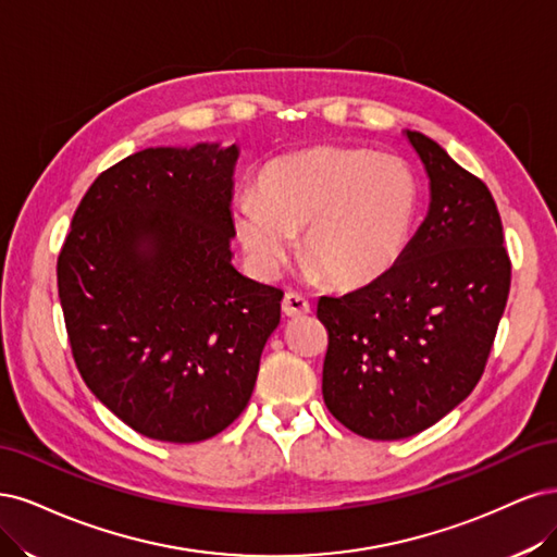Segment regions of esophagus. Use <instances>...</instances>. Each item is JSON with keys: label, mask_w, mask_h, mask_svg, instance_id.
<instances>
[{"label": "esophagus", "mask_w": 557, "mask_h": 557, "mask_svg": "<svg viewBox=\"0 0 557 557\" xmlns=\"http://www.w3.org/2000/svg\"><path fill=\"white\" fill-rule=\"evenodd\" d=\"M282 312L286 317H305V314L312 312V305L305 296L292 292V294H286L284 300H282Z\"/></svg>", "instance_id": "1"}]
</instances>
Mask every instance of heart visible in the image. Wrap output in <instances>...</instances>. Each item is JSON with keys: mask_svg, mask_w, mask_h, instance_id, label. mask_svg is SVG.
Segmentation results:
<instances>
[{"mask_svg": "<svg viewBox=\"0 0 557 557\" xmlns=\"http://www.w3.org/2000/svg\"><path fill=\"white\" fill-rule=\"evenodd\" d=\"M257 191L233 203V226L263 271L289 259L296 233L312 271L335 286L388 273L414 233L421 185L396 154L321 146L271 161Z\"/></svg>", "mask_w": 557, "mask_h": 557, "instance_id": "b5f03b06", "label": "heart"}]
</instances>
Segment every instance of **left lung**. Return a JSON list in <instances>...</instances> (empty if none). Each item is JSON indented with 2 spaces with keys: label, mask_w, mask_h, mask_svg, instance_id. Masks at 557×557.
<instances>
[{
  "label": "left lung",
  "mask_w": 557,
  "mask_h": 557,
  "mask_svg": "<svg viewBox=\"0 0 557 557\" xmlns=\"http://www.w3.org/2000/svg\"><path fill=\"white\" fill-rule=\"evenodd\" d=\"M430 177V210L388 273L321 296L324 403L351 433L403 440L479 384L505 312L511 261L493 194L433 138L407 132Z\"/></svg>",
  "instance_id": "left-lung-1"
}]
</instances>
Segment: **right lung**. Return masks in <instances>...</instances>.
<instances>
[{
  "label": "right lung",
  "mask_w": 557,
  "mask_h": 557,
  "mask_svg": "<svg viewBox=\"0 0 557 557\" xmlns=\"http://www.w3.org/2000/svg\"><path fill=\"white\" fill-rule=\"evenodd\" d=\"M238 148H148L106 169L58 257L71 354L87 388L136 433H222L255 391L282 289L231 263Z\"/></svg>",
  "instance_id": "1"
}]
</instances>
